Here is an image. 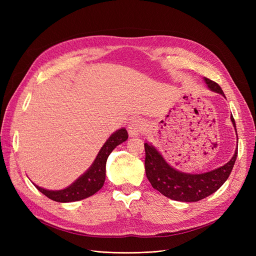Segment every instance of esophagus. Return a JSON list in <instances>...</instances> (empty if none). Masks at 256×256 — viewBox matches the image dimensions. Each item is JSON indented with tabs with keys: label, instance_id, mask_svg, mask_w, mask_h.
Returning a JSON list of instances; mask_svg holds the SVG:
<instances>
[{
	"label": "esophagus",
	"instance_id": "obj_1",
	"mask_svg": "<svg viewBox=\"0 0 256 256\" xmlns=\"http://www.w3.org/2000/svg\"><path fill=\"white\" fill-rule=\"evenodd\" d=\"M145 129V122L141 118H134L128 126V132L130 136H140Z\"/></svg>",
	"mask_w": 256,
	"mask_h": 256
}]
</instances>
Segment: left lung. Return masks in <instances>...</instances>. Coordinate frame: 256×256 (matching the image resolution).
Here are the masks:
<instances>
[{
    "label": "left lung",
    "mask_w": 256,
    "mask_h": 256,
    "mask_svg": "<svg viewBox=\"0 0 256 256\" xmlns=\"http://www.w3.org/2000/svg\"><path fill=\"white\" fill-rule=\"evenodd\" d=\"M204 81L209 90L226 96L218 83L207 78H204ZM230 120L236 130L233 115L230 116ZM144 147L145 173L152 188L158 190L164 196L180 202H198L218 190L228 178L238 154V148H236L234 156L226 164L210 172L190 174L180 172L172 168L152 145L145 143Z\"/></svg>",
    "instance_id": "1"
}]
</instances>
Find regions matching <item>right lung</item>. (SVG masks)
I'll list each match as a JSON object with an SVG mask.
<instances>
[{
  "mask_svg": "<svg viewBox=\"0 0 256 256\" xmlns=\"http://www.w3.org/2000/svg\"><path fill=\"white\" fill-rule=\"evenodd\" d=\"M128 138L127 130L122 128L115 131L111 136L108 138L106 142L99 150L95 161L92 162V166L85 172L78 180L72 182L69 187L63 190H47L42 187H38L34 184L35 187L40 190L42 194L47 198L60 203L76 202L83 198H86L102 188L106 180V164L109 154L116 146L125 142Z\"/></svg>",
  "mask_w": 256,
  "mask_h": 256,
  "instance_id": "right-lung-1",
  "label": "right lung"
}]
</instances>
